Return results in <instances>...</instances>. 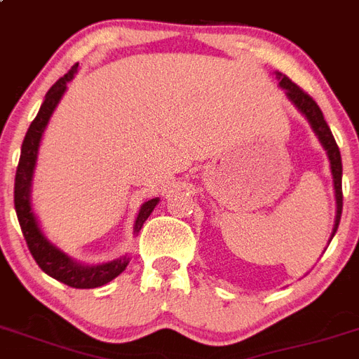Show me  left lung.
<instances>
[{"label": "left lung", "mask_w": 359, "mask_h": 359, "mask_svg": "<svg viewBox=\"0 0 359 359\" xmlns=\"http://www.w3.org/2000/svg\"><path fill=\"white\" fill-rule=\"evenodd\" d=\"M276 78L279 80V87L285 89V95L288 96V100L296 105V109L299 111L306 120H309L310 128L318 137L319 144L323 146V149L327 151L328 162H330V173H332V182H334V197H336V219H334V228L332 233H330V239L328 243L332 241V237L336 236L339 226V219H341V210H343V191H341V177H343V165H341V155H339V147L336 144L332 137V131L328 128V123L325 122V116L319 109V105L316 104L309 95H306L303 89L292 82L290 78L285 76L283 72L276 71L273 72ZM327 250V248H325Z\"/></svg>", "instance_id": "obj_1"}]
</instances>
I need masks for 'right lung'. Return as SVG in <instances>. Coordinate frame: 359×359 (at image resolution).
Returning <instances> with one entry per match:
<instances>
[{
    "label": "right lung",
    "mask_w": 359,
    "mask_h": 359,
    "mask_svg": "<svg viewBox=\"0 0 359 359\" xmlns=\"http://www.w3.org/2000/svg\"><path fill=\"white\" fill-rule=\"evenodd\" d=\"M76 72L78 63L72 65L71 71L65 76L60 78L58 82L47 91L40 111H38L36 118L32 120L31 128L27 131L25 138H23L20 164H18L16 180H14V206H16L18 221H20L27 246L31 250L32 257L38 263V266L47 276L54 277L56 281L69 285L72 288H98L113 281L114 277H118L126 270V266L129 264V255L126 254L118 259L98 264H83L76 261V259H72L71 255L65 254L63 250H60L58 246L53 245L47 239V236L41 230L40 221H38V217H36L34 210H32L31 201L32 180H34L36 162H38V151H40L43 131L47 128V123H49L50 116H53L54 109H56V105L60 104L62 96L67 91V83L74 78ZM158 201H161L158 197L149 198V201H146L140 206L133 226L135 236L142 230L144 222L147 221V217L151 215Z\"/></svg>",
    "instance_id": "1"
}]
</instances>
